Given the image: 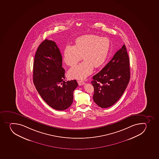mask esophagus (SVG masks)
Returning a JSON list of instances; mask_svg holds the SVG:
<instances>
[{"label":"esophagus","instance_id":"obj_1","mask_svg":"<svg viewBox=\"0 0 159 159\" xmlns=\"http://www.w3.org/2000/svg\"><path fill=\"white\" fill-rule=\"evenodd\" d=\"M77 82L79 85H82L84 84H85L84 82L83 81H82V80H78V81H77Z\"/></svg>","mask_w":159,"mask_h":159}]
</instances>
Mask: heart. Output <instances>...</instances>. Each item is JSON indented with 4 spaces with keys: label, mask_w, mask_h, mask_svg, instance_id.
Listing matches in <instances>:
<instances>
[{
    "label": "heart",
    "mask_w": 159,
    "mask_h": 159,
    "mask_svg": "<svg viewBox=\"0 0 159 159\" xmlns=\"http://www.w3.org/2000/svg\"><path fill=\"white\" fill-rule=\"evenodd\" d=\"M111 47L110 39L96 35H85L77 38L76 46L67 45L64 49V61L73 66L83 58L84 60L70 69L68 76L71 78L83 79L92 73L94 67L102 65Z\"/></svg>",
    "instance_id": "1"
}]
</instances>
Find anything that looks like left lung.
Returning <instances> with one entry per match:
<instances>
[{"instance_id":"left-lung-1","label":"left lung","mask_w":159,"mask_h":159,"mask_svg":"<svg viewBox=\"0 0 159 159\" xmlns=\"http://www.w3.org/2000/svg\"><path fill=\"white\" fill-rule=\"evenodd\" d=\"M130 60L124 45L102 70L93 77V98L99 107H110L120 99L130 80Z\"/></svg>"}]
</instances>
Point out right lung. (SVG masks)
Listing matches in <instances>:
<instances>
[{"mask_svg":"<svg viewBox=\"0 0 159 159\" xmlns=\"http://www.w3.org/2000/svg\"><path fill=\"white\" fill-rule=\"evenodd\" d=\"M62 66V55L56 43L46 39L35 55L33 80L43 99L59 111L71 106L73 92L78 85L76 80L64 81L65 70Z\"/></svg>","mask_w":159,"mask_h":159,"instance_id":"obj_1","label":"right lung"}]
</instances>
